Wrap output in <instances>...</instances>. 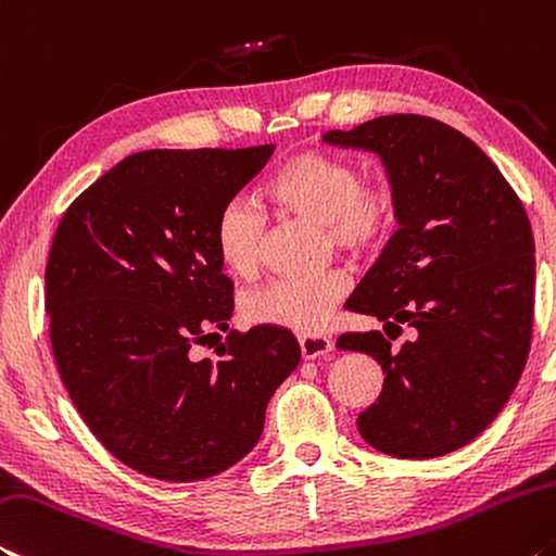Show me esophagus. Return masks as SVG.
<instances>
[{
  "label": "esophagus",
  "mask_w": 556,
  "mask_h": 556,
  "mask_svg": "<svg viewBox=\"0 0 556 556\" xmlns=\"http://www.w3.org/2000/svg\"><path fill=\"white\" fill-rule=\"evenodd\" d=\"M300 352H303L305 359H315V357H325L327 352H332V340L323 338V334H300Z\"/></svg>",
  "instance_id": "esophagus-1"
}]
</instances>
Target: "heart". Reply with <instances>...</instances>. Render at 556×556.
<instances>
[{
    "instance_id": "b5f03b06",
    "label": "heart",
    "mask_w": 556,
    "mask_h": 556,
    "mask_svg": "<svg viewBox=\"0 0 556 556\" xmlns=\"http://www.w3.org/2000/svg\"><path fill=\"white\" fill-rule=\"evenodd\" d=\"M266 194L280 212L323 226L334 249L371 256L391 239L399 222L396 192L389 181L364 179L352 160L325 150H298L273 172ZM218 263L236 278L256 276L266 241V216L245 197L226 199L212 229ZM350 280L342 273L280 278L241 300L253 325L317 332L330 323Z\"/></svg>"
}]
</instances>
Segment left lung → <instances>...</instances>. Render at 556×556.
<instances>
[{"label":"left lung","mask_w":556,"mask_h":556,"mask_svg":"<svg viewBox=\"0 0 556 556\" xmlns=\"http://www.w3.org/2000/svg\"><path fill=\"white\" fill-rule=\"evenodd\" d=\"M323 140L377 152L399 202V231L352 293L350 311L377 317L397 338L412 327V340L394 348L379 330L338 340L384 371L357 429L387 456H445L488 429L530 354V218L495 162L433 117L381 115Z\"/></svg>","instance_id":"1"}]
</instances>
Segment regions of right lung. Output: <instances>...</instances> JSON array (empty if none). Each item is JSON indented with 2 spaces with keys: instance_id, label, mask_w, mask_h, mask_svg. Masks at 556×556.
Segmentation results:
<instances>
[{
  "instance_id": "1",
  "label": "right lung",
  "mask_w": 556,
  "mask_h": 556,
  "mask_svg": "<svg viewBox=\"0 0 556 556\" xmlns=\"http://www.w3.org/2000/svg\"><path fill=\"white\" fill-rule=\"evenodd\" d=\"M270 154L135 152L73 199L53 233L47 313L63 387L103 448L142 476L189 483L239 463L300 362L293 332L268 325L231 330L216 357L192 354L233 313L214 218Z\"/></svg>"
}]
</instances>
